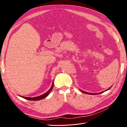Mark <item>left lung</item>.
I'll return each instance as SVG.
<instances>
[{"mask_svg":"<svg viewBox=\"0 0 127 127\" xmlns=\"http://www.w3.org/2000/svg\"><path fill=\"white\" fill-rule=\"evenodd\" d=\"M111 87H110L109 88H108V89L107 90H105V91H107V90H110V88H111ZM80 91H81L82 93H85V94H90V95H96V94H101V93H103L104 92H105V91H103V92H100V93H88V92H85V91H82V90H79Z\"/></svg>","mask_w":127,"mask_h":127,"instance_id":"8db88e82","label":"left lung"}]
</instances>
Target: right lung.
<instances>
[{
	"label": "right lung",
	"mask_w": 127,
	"mask_h": 127,
	"mask_svg": "<svg viewBox=\"0 0 127 127\" xmlns=\"http://www.w3.org/2000/svg\"><path fill=\"white\" fill-rule=\"evenodd\" d=\"M53 84H53V82L51 88L49 89V90L48 91L44 94H42V95H41L40 96H36V97H29L22 96H20H20H21V97H22L23 98H25L26 99H28V100H30V101H38V100H40V99H43V98H45L47 96H48V95L50 94V93L52 89V88L53 87Z\"/></svg>",
	"instance_id": "right-lung-1"
}]
</instances>
